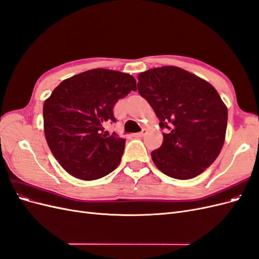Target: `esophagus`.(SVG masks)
<instances>
[{"mask_svg":"<svg viewBox=\"0 0 259 259\" xmlns=\"http://www.w3.org/2000/svg\"><path fill=\"white\" fill-rule=\"evenodd\" d=\"M144 135H145V132L143 131V132H139V133H135V134L133 136H134L135 138H142Z\"/></svg>","mask_w":259,"mask_h":259,"instance_id":"1","label":"esophagus"}]
</instances>
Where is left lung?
I'll return each instance as SVG.
<instances>
[{
    "mask_svg": "<svg viewBox=\"0 0 259 259\" xmlns=\"http://www.w3.org/2000/svg\"><path fill=\"white\" fill-rule=\"evenodd\" d=\"M137 89L160 120L162 146L151 158L176 179L197 177L210 166L225 143L228 110L217 91L186 70L165 66L138 74Z\"/></svg>",
    "mask_w": 259,
    "mask_h": 259,
    "instance_id": "obj_1",
    "label": "left lung"
}]
</instances>
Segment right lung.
Segmentation results:
<instances>
[{
    "mask_svg": "<svg viewBox=\"0 0 259 259\" xmlns=\"http://www.w3.org/2000/svg\"><path fill=\"white\" fill-rule=\"evenodd\" d=\"M131 91V74L93 69L62 81L43 106L44 133L60 165L73 177L95 180L110 174L121 162L125 139L104 128L115 122L113 107Z\"/></svg>",
    "mask_w": 259,
    "mask_h": 259,
    "instance_id": "right-lung-1",
    "label": "right lung"
}]
</instances>
